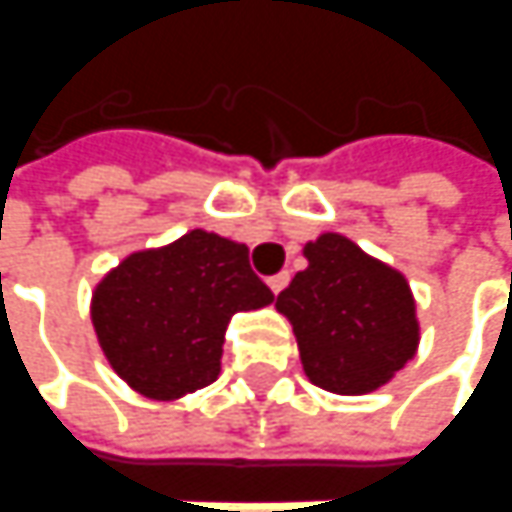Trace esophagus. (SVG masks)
I'll return each mask as SVG.
<instances>
[{
	"label": "esophagus",
	"instance_id": "obj_1",
	"mask_svg": "<svg viewBox=\"0 0 512 512\" xmlns=\"http://www.w3.org/2000/svg\"><path fill=\"white\" fill-rule=\"evenodd\" d=\"M267 284H270V290H273L278 295V292H281V290H284V287H287V284H290V273L284 270V273H278V276L270 278Z\"/></svg>",
	"mask_w": 512,
	"mask_h": 512
}]
</instances>
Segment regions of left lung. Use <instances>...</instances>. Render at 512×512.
<instances>
[{"instance_id":"1","label":"left lung","mask_w":512,"mask_h":512,"mask_svg":"<svg viewBox=\"0 0 512 512\" xmlns=\"http://www.w3.org/2000/svg\"><path fill=\"white\" fill-rule=\"evenodd\" d=\"M303 256L309 267L276 301L290 320L303 373L337 396L379 390L421 343L410 281L334 231L306 242Z\"/></svg>"}]
</instances>
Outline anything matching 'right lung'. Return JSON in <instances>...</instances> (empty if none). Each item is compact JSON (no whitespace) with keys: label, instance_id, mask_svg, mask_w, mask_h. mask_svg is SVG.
<instances>
[{"label":"right lung","instance_id":"obj_1","mask_svg":"<svg viewBox=\"0 0 512 512\" xmlns=\"http://www.w3.org/2000/svg\"><path fill=\"white\" fill-rule=\"evenodd\" d=\"M273 298L248 245L195 228L111 267L91 292V326L130 390L175 401L220 376L231 317Z\"/></svg>","mask_w":512,"mask_h":512}]
</instances>
